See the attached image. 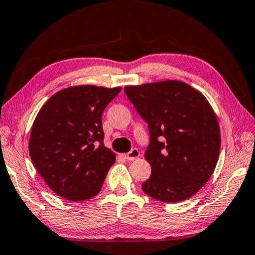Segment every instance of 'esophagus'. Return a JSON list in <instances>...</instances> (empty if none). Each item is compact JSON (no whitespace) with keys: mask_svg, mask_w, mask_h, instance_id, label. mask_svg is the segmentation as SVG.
<instances>
[{"mask_svg":"<svg viewBox=\"0 0 255 255\" xmlns=\"http://www.w3.org/2000/svg\"><path fill=\"white\" fill-rule=\"evenodd\" d=\"M139 155H140V153H139L138 149L132 148L130 152H128L127 154H125V157H126L128 161H131V160L137 159V157H139Z\"/></svg>","mask_w":255,"mask_h":255,"instance_id":"esophagus-1","label":"esophagus"}]
</instances>
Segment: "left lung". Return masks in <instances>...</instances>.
Instances as JSON below:
<instances>
[{"label": "left lung", "mask_w": 255, "mask_h": 255, "mask_svg": "<svg viewBox=\"0 0 255 255\" xmlns=\"http://www.w3.org/2000/svg\"><path fill=\"white\" fill-rule=\"evenodd\" d=\"M125 93L148 126L145 159L152 173L143 192L168 203L189 199L207 184L219 156L213 109L202 93L179 80L126 86Z\"/></svg>", "instance_id": "8db88e82"}]
</instances>
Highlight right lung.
Listing matches in <instances>:
<instances>
[{"label": "right lung", "mask_w": 255, "mask_h": 255, "mask_svg": "<svg viewBox=\"0 0 255 255\" xmlns=\"http://www.w3.org/2000/svg\"><path fill=\"white\" fill-rule=\"evenodd\" d=\"M121 87H68L52 95L31 127L29 154L52 191L69 201L98 195L116 155L103 144L102 113Z\"/></svg>", "instance_id": "1"}]
</instances>
